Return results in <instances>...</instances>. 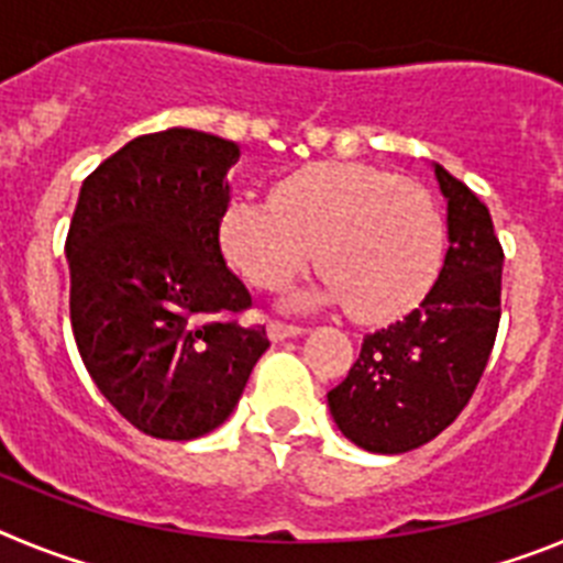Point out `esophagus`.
<instances>
[{
	"instance_id": "obj_1",
	"label": "esophagus",
	"mask_w": 563,
	"mask_h": 563,
	"mask_svg": "<svg viewBox=\"0 0 563 563\" xmlns=\"http://www.w3.org/2000/svg\"><path fill=\"white\" fill-rule=\"evenodd\" d=\"M267 335H271V341H285V338L305 335V327L287 324V321H271L267 324Z\"/></svg>"
}]
</instances>
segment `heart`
<instances>
[{"label":"heart","instance_id":"b5f03b06","mask_svg":"<svg viewBox=\"0 0 563 563\" xmlns=\"http://www.w3.org/2000/svg\"><path fill=\"white\" fill-rule=\"evenodd\" d=\"M228 258L258 290H285L318 247L321 298L366 324L395 321L429 296L445 258L434 194L372 163H310L271 202L233 200L222 217Z\"/></svg>","mask_w":563,"mask_h":563}]
</instances>
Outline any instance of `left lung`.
Instances as JSON below:
<instances>
[{
  "label": "left lung",
  "instance_id": "left-lung-1",
  "mask_svg": "<svg viewBox=\"0 0 563 563\" xmlns=\"http://www.w3.org/2000/svg\"><path fill=\"white\" fill-rule=\"evenodd\" d=\"M449 200V239L437 285L415 312L363 338L350 375L327 395L343 437L375 454H406L460 417L494 352L505 251L490 211L434 166Z\"/></svg>",
  "mask_w": 563,
  "mask_h": 563
}]
</instances>
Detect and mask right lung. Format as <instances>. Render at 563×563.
<instances>
[{"label": "right lung", "mask_w": 563, "mask_h": 563, "mask_svg": "<svg viewBox=\"0 0 563 563\" xmlns=\"http://www.w3.org/2000/svg\"><path fill=\"white\" fill-rule=\"evenodd\" d=\"M239 146L197 129L129 141L84 180L67 231L69 324L89 377L157 440L228 420L271 346L225 265V174Z\"/></svg>", "instance_id": "right-lung-1"}]
</instances>
